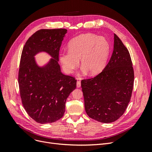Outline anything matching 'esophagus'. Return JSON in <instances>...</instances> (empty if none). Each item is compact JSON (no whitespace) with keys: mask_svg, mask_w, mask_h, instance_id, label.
<instances>
[{"mask_svg":"<svg viewBox=\"0 0 152 152\" xmlns=\"http://www.w3.org/2000/svg\"><path fill=\"white\" fill-rule=\"evenodd\" d=\"M81 84H80V81H77V87H80Z\"/></svg>","mask_w":152,"mask_h":152,"instance_id":"34e87169","label":"esophagus"}]
</instances>
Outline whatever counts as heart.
<instances>
[{
  "label": "heart",
  "instance_id": "heart-1",
  "mask_svg": "<svg viewBox=\"0 0 152 152\" xmlns=\"http://www.w3.org/2000/svg\"><path fill=\"white\" fill-rule=\"evenodd\" d=\"M68 51L59 54L63 70L72 73L80 60L82 71L95 75L103 70L110 53V44L102 37L91 34H82L73 38L68 45Z\"/></svg>",
  "mask_w": 152,
  "mask_h": 152
}]
</instances>
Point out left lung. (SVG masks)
Returning a JSON list of instances; mask_svg holds the SVG:
<instances>
[{
  "instance_id": "8db88e82",
  "label": "left lung",
  "mask_w": 152,
  "mask_h": 152,
  "mask_svg": "<svg viewBox=\"0 0 152 152\" xmlns=\"http://www.w3.org/2000/svg\"><path fill=\"white\" fill-rule=\"evenodd\" d=\"M134 70L127 49L114 34L113 53L99 74L81 81L86 113L102 123H111L124 114L130 102Z\"/></svg>"
}]
</instances>
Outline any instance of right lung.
Wrapping results in <instances>:
<instances>
[{"mask_svg": "<svg viewBox=\"0 0 152 152\" xmlns=\"http://www.w3.org/2000/svg\"><path fill=\"white\" fill-rule=\"evenodd\" d=\"M67 30L42 29L26 41L22 50L18 82L23 105L29 116L40 124L60 119L65 103L75 89L77 80L61 72L59 51ZM47 53L52 58L39 66L35 56Z\"/></svg>", "mask_w": 152, "mask_h": 152, "instance_id": "right-lung-1", "label": "right lung"}]
</instances>
